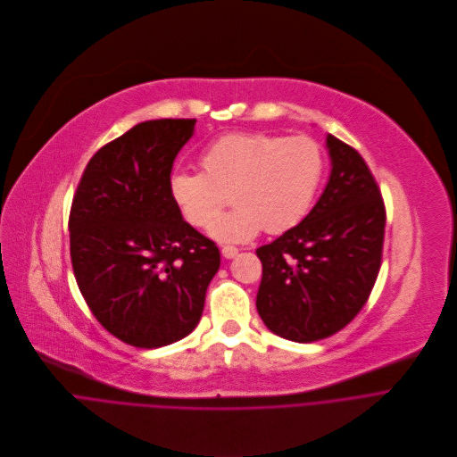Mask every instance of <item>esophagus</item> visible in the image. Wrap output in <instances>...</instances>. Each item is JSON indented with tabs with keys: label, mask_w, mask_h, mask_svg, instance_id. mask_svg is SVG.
<instances>
[{
	"label": "esophagus",
	"mask_w": 457,
	"mask_h": 457,
	"mask_svg": "<svg viewBox=\"0 0 457 457\" xmlns=\"http://www.w3.org/2000/svg\"><path fill=\"white\" fill-rule=\"evenodd\" d=\"M220 253H222V256L224 258H235L237 254H238V247H235V245H224L222 249H220Z\"/></svg>",
	"instance_id": "1"
}]
</instances>
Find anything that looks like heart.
Here are the masks:
<instances>
[{
	"instance_id": "heart-1",
	"label": "heart",
	"mask_w": 457,
	"mask_h": 457,
	"mask_svg": "<svg viewBox=\"0 0 457 457\" xmlns=\"http://www.w3.org/2000/svg\"><path fill=\"white\" fill-rule=\"evenodd\" d=\"M204 172L178 170L170 194L183 217L206 228L232 194L237 206L210 228L220 242H247L262 229L283 233L311 212L323 176L325 152L311 136L229 132L201 152Z\"/></svg>"
}]
</instances>
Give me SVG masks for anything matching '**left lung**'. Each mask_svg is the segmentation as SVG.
I'll return each mask as SVG.
<instances>
[{
    "mask_svg": "<svg viewBox=\"0 0 457 457\" xmlns=\"http://www.w3.org/2000/svg\"><path fill=\"white\" fill-rule=\"evenodd\" d=\"M328 185L312 212L256 249V309L265 327L294 343L343 330L366 305L382 263L386 206L359 152L328 134Z\"/></svg>",
    "mask_w": 457,
    "mask_h": 457,
    "instance_id": "1",
    "label": "left lung"
}]
</instances>
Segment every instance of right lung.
<instances>
[{
	"instance_id": "add662e5",
	"label": "right lung",
	"mask_w": 457,
	"mask_h": 457,
	"mask_svg": "<svg viewBox=\"0 0 457 457\" xmlns=\"http://www.w3.org/2000/svg\"><path fill=\"white\" fill-rule=\"evenodd\" d=\"M194 118L134 125L89 160L70 212L77 285L96 321L136 348H162L197 327L220 267L213 240L170 194L178 152Z\"/></svg>"
}]
</instances>
